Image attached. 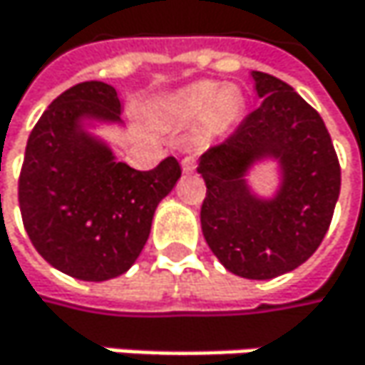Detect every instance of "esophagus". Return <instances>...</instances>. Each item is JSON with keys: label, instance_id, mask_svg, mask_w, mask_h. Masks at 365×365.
<instances>
[{"label": "esophagus", "instance_id": "esophagus-1", "mask_svg": "<svg viewBox=\"0 0 365 365\" xmlns=\"http://www.w3.org/2000/svg\"><path fill=\"white\" fill-rule=\"evenodd\" d=\"M182 169H183V173H192V171L196 169V158H194V156H183Z\"/></svg>", "mask_w": 365, "mask_h": 365}]
</instances>
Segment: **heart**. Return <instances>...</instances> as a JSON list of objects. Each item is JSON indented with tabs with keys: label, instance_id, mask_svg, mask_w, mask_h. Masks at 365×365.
<instances>
[{
	"label": "heart",
	"instance_id": "obj_1",
	"mask_svg": "<svg viewBox=\"0 0 365 365\" xmlns=\"http://www.w3.org/2000/svg\"><path fill=\"white\" fill-rule=\"evenodd\" d=\"M245 110L237 88H222L215 82H196L160 103L158 113L173 126H187L205 118L202 135L217 137L232 128Z\"/></svg>",
	"mask_w": 365,
	"mask_h": 365
}]
</instances>
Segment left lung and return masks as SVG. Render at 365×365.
I'll return each mask as SVG.
<instances>
[{"label":"left lung","mask_w":365,"mask_h":365,"mask_svg":"<svg viewBox=\"0 0 365 365\" xmlns=\"http://www.w3.org/2000/svg\"><path fill=\"white\" fill-rule=\"evenodd\" d=\"M262 103L198 163L200 226L215 257L245 279H274L322 245L340 194V165L322 115L283 80L254 71ZM282 163L277 196L259 201L242 178L255 160Z\"/></svg>","instance_id":"obj_1"}]
</instances>
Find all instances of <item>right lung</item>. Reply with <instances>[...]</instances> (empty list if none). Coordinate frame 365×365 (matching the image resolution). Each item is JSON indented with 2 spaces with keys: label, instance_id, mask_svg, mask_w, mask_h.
<instances>
[{
  "label": "right lung",
  "instance_id": "obj_1",
  "mask_svg": "<svg viewBox=\"0 0 365 365\" xmlns=\"http://www.w3.org/2000/svg\"><path fill=\"white\" fill-rule=\"evenodd\" d=\"M106 82H82L58 95L34 126L19 178L25 230L48 264L82 281L124 274L139 257L158 202L182 178L169 156L150 171L115 163L84 118L120 120Z\"/></svg>",
  "mask_w": 365,
  "mask_h": 365
}]
</instances>
